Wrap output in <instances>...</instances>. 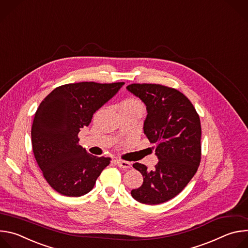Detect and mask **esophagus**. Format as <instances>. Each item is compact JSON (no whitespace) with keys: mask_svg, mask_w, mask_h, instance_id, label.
Here are the masks:
<instances>
[{"mask_svg":"<svg viewBox=\"0 0 248 248\" xmlns=\"http://www.w3.org/2000/svg\"><path fill=\"white\" fill-rule=\"evenodd\" d=\"M116 163L118 164V166L120 168H123V169H128L131 167V164L129 162H126V161H124V160H116Z\"/></svg>","mask_w":248,"mask_h":248,"instance_id":"esophagus-1","label":"esophagus"}]
</instances>
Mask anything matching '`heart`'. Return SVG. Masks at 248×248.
<instances>
[{
    "mask_svg": "<svg viewBox=\"0 0 248 248\" xmlns=\"http://www.w3.org/2000/svg\"><path fill=\"white\" fill-rule=\"evenodd\" d=\"M121 107H140L142 108L141 103L135 99H127L121 104Z\"/></svg>",
    "mask_w": 248,
    "mask_h": 248,
    "instance_id": "1",
    "label": "heart"
}]
</instances>
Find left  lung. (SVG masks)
<instances>
[{
	"instance_id": "obj_1",
	"label": "left lung",
	"mask_w": 248,
	"mask_h": 248,
	"mask_svg": "<svg viewBox=\"0 0 248 248\" xmlns=\"http://www.w3.org/2000/svg\"><path fill=\"white\" fill-rule=\"evenodd\" d=\"M126 89L146 106L143 131L156 144L159 160L153 170L143 164H133L142 174L143 184L131 190V196L143 204L164 203L178 195L197 171L201 159L200 119L179 90L147 83H133Z\"/></svg>"
}]
</instances>
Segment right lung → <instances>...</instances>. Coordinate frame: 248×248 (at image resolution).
<instances>
[{
  "label": "right lung",
  "mask_w": 248,
  "mask_h": 248,
  "mask_svg": "<svg viewBox=\"0 0 248 248\" xmlns=\"http://www.w3.org/2000/svg\"><path fill=\"white\" fill-rule=\"evenodd\" d=\"M124 82H78L54 89L39 105L31 128L34 157L50 186L60 194L88 193L111 159L96 157L78 144V132Z\"/></svg>",
  "instance_id": "add662e5"
}]
</instances>
